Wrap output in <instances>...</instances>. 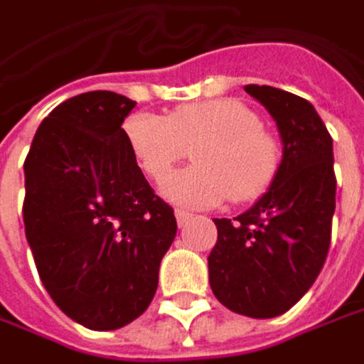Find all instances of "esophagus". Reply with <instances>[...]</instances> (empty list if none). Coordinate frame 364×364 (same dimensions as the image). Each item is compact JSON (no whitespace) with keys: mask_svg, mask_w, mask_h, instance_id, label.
Segmentation results:
<instances>
[{"mask_svg":"<svg viewBox=\"0 0 364 364\" xmlns=\"http://www.w3.org/2000/svg\"><path fill=\"white\" fill-rule=\"evenodd\" d=\"M191 220H193V213H188V211H184V209H176V221H178L180 228H184Z\"/></svg>","mask_w":364,"mask_h":364,"instance_id":"34e87169","label":"esophagus"}]
</instances>
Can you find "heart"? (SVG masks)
<instances>
[{
  "instance_id": "1",
  "label": "heart",
  "mask_w": 364,
  "mask_h": 364,
  "mask_svg": "<svg viewBox=\"0 0 364 364\" xmlns=\"http://www.w3.org/2000/svg\"><path fill=\"white\" fill-rule=\"evenodd\" d=\"M247 103L223 97L186 103L168 117L134 116L126 122V136L139 166L155 182L196 149V166L166 180L164 193L186 205L250 203L273 186L282 146L261 126Z\"/></svg>"
}]
</instances>
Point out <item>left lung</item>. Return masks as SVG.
Instances as JSON below:
<instances>
[{
    "label": "left lung",
    "mask_w": 364,
    "mask_h": 364,
    "mask_svg": "<svg viewBox=\"0 0 364 364\" xmlns=\"http://www.w3.org/2000/svg\"><path fill=\"white\" fill-rule=\"evenodd\" d=\"M245 91L275 119L284 157L273 186L247 213L213 220L209 284L230 311L272 319L290 311L323 267L336 211L333 144L306 99L267 85Z\"/></svg>",
    "instance_id": "8db88e82"
}]
</instances>
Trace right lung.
Wrapping results in <instances>:
<instances>
[{
  "instance_id": "right-lung-1",
  "label": "right lung",
  "mask_w": 364,
  "mask_h": 364,
  "mask_svg": "<svg viewBox=\"0 0 364 364\" xmlns=\"http://www.w3.org/2000/svg\"><path fill=\"white\" fill-rule=\"evenodd\" d=\"M134 105L112 91L68 99L41 122L24 161L22 218L41 282L97 331L146 311L178 230L122 128Z\"/></svg>"
}]
</instances>
